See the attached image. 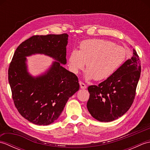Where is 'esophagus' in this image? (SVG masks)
Here are the masks:
<instances>
[{
	"label": "esophagus",
	"instance_id": "obj_1",
	"mask_svg": "<svg viewBox=\"0 0 150 150\" xmlns=\"http://www.w3.org/2000/svg\"><path fill=\"white\" fill-rule=\"evenodd\" d=\"M79 84H80V86H81V88H82V89H86V88H87L86 85L84 83H83V82H81V81L79 82Z\"/></svg>",
	"mask_w": 150,
	"mask_h": 150
}]
</instances>
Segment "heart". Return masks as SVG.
<instances>
[{
  "label": "heart",
  "instance_id": "b5f03b06",
  "mask_svg": "<svg viewBox=\"0 0 150 150\" xmlns=\"http://www.w3.org/2000/svg\"><path fill=\"white\" fill-rule=\"evenodd\" d=\"M126 57L124 47L116 45L111 41L88 39L81 42L79 51L73 50L70 52L69 67L72 73L77 74L86 64V78L102 81L111 77L122 64Z\"/></svg>",
  "mask_w": 150,
  "mask_h": 150
}]
</instances>
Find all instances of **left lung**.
I'll return each mask as SVG.
<instances>
[{
    "mask_svg": "<svg viewBox=\"0 0 150 150\" xmlns=\"http://www.w3.org/2000/svg\"><path fill=\"white\" fill-rule=\"evenodd\" d=\"M133 55L113 74L98 86L88 88L87 108L91 116L100 122H110L122 116L132 106L141 75V60Z\"/></svg>",
    "mask_w": 150,
    "mask_h": 150,
    "instance_id": "1",
    "label": "left lung"
}]
</instances>
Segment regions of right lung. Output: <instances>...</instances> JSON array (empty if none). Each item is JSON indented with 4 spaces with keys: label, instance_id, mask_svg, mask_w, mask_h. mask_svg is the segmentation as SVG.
Segmentation results:
<instances>
[{
    "label": "right lung",
    "instance_id": "1",
    "mask_svg": "<svg viewBox=\"0 0 150 150\" xmlns=\"http://www.w3.org/2000/svg\"><path fill=\"white\" fill-rule=\"evenodd\" d=\"M68 35H33L15 52L8 69V81L14 104L21 115L37 125H49L58 119L65 105L79 90L78 77L61 64H66ZM40 53L55 59L46 74L33 78L27 71L25 57Z\"/></svg>",
    "mask_w": 150,
    "mask_h": 150
}]
</instances>
